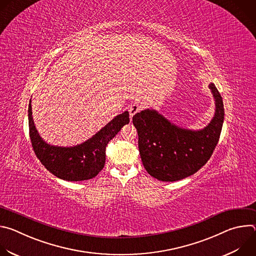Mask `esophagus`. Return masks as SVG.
Segmentation results:
<instances>
[{"label": "esophagus", "instance_id": "1", "mask_svg": "<svg viewBox=\"0 0 256 256\" xmlns=\"http://www.w3.org/2000/svg\"><path fill=\"white\" fill-rule=\"evenodd\" d=\"M140 109H142V105H140V103L134 102V103L130 104V105L128 106V112H130V118H132L136 114H138V112L140 110Z\"/></svg>", "mask_w": 256, "mask_h": 256}]
</instances>
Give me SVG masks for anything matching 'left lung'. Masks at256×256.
<instances>
[{"label": "left lung", "mask_w": 256, "mask_h": 256, "mask_svg": "<svg viewBox=\"0 0 256 256\" xmlns=\"http://www.w3.org/2000/svg\"><path fill=\"white\" fill-rule=\"evenodd\" d=\"M208 87L216 112L202 130L179 128L152 108L132 116L142 165L154 178L161 181L184 179L198 172L210 158L220 138L225 112L221 94L214 83Z\"/></svg>", "instance_id": "8db88e82"}]
</instances>
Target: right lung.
I'll list each match as a JSON object with an SVG mask.
<instances>
[{
  "label": "right lung",
  "instance_id": "add662e5",
  "mask_svg": "<svg viewBox=\"0 0 256 256\" xmlns=\"http://www.w3.org/2000/svg\"><path fill=\"white\" fill-rule=\"evenodd\" d=\"M128 122V112H124L86 142L74 147H58L42 138L34 126L31 99L28 105L29 136L36 157L50 173L66 181H82L95 177L104 167L107 144Z\"/></svg>",
  "mask_w": 256,
  "mask_h": 256
}]
</instances>
